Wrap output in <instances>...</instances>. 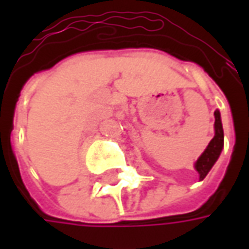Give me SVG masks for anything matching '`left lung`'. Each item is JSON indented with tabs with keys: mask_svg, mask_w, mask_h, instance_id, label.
Here are the masks:
<instances>
[{
	"mask_svg": "<svg viewBox=\"0 0 249 249\" xmlns=\"http://www.w3.org/2000/svg\"><path fill=\"white\" fill-rule=\"evenodd\" d=\"M223 145H224V133H223V125L220 120V112L214 110V137L211 140L203 155L198 157L195 165L196 171L200 175V180H203L208 175L211 168L213 167L216 160L219 159Z\"/></svg>",
	"mask_w": 249,
	"mask_h": 249,
	"instance_id": "obj_1",
	"label": "left lung"
}]
</instances>
